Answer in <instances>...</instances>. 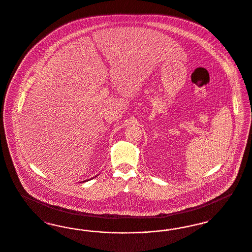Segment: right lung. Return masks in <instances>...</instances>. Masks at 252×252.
I'll use <instances>...</instances> for the list:
<instances>
[{"label":"right lung","instance_id":"obj_1","mask_svg":"<svg viewBox=\"0 0 252 252\" xmlns=\"http://www.w3.org/2000/svg\"><path fill=\"white\" fill-rule=\"evenodd\" d=\"M83 182H85V181H83Z\"/></svg>","mask_w":252,"mask_h":252}]
</instances>
